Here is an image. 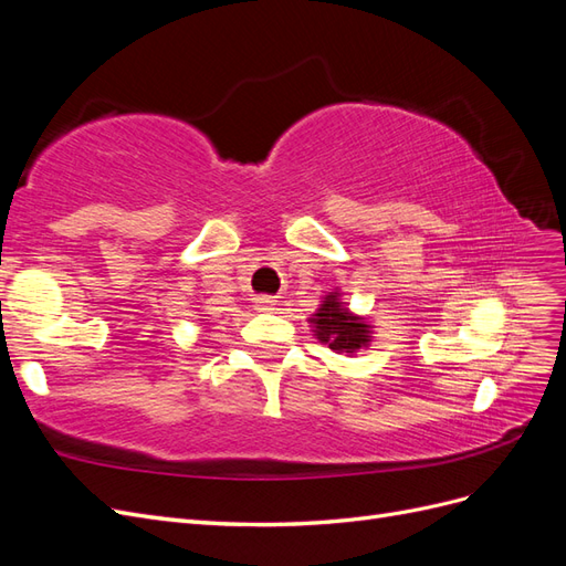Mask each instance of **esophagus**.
Here are the masks:
<instances>
[{
  "label": "esophagus",
  "instance_id": "esophagus-1",
  "mask_svg": "<svg viewBox=\"0 0 566 566\" xmlns=\"http://www.w3.org/2000/svg\"><path fill=\"white\" fill-rule=\"evenodd\" d=\"M254 306L260 312H273V306H276V300L269 297V295H260V297H254Z\"/></svg>",
  "mask_w": 566,
  "mask_h": 566
}]
</instances>
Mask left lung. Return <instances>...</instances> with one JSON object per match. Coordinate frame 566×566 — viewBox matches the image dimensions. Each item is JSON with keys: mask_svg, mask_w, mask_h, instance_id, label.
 <instances>
[{"mask_svg": "<svg viewBox=\"0 0 566 566\" xmlns=\"http://www.w3.org/2000/svg\"><path fill=\"white\" fill-rule=\"evenodd\" d=\"M312 323L316 325V337L335 352L354 354L356 349L366 347L370 342L368 325L358 316H352L345 306H342L337 295L325 297Z\"/></svg>", "mask_w": 566, "mask_h": 566, "instance_id": "obj_1", "label": "left lung"}]
</instances>
